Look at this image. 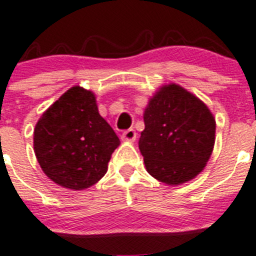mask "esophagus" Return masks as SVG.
Returning <instances> with one entry per match:
<instances>
[{
  "mask_svg": "<svg viewBox=\"0 0 256 256\" xmlns=\"http://www.w3.org/2000/svg\"><path fill=\"white\" fill-rule=\"evenodd\" d=\"M121 139L124 142H135V139H136V132H135L134 128H128V130L124 131V134L121 135Z\"/></svg>",
  "mask_w": 256,
  "mask_h": 256,
  "instance_id": "obj_1",
  "label": "esophagus"
}]
</instances>
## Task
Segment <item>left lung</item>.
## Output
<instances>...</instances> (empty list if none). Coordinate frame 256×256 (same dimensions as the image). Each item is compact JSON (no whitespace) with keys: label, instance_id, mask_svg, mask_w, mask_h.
Instances as JSON below:
<instances>
[{"label":"left lung","instance_id":"obj_1","mask_svg":"<svg viewBox=\"0 0 256 256\" xmlns=\"http://www.w3.org/2000/svg\"><path fill=\"white\" fill-rule=\"evenodd\" d=\"M139 149L146 171L181 185L204 170L216 142V120L206 104L174 82L163 85L144 110Z\"/></svg>","mask_w":256,"mask_h":256}]
</instances>
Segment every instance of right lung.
Listing matches in <instances>:
<instances>
[{
  "mask_svg": "<svg viewBox=\"0 0 256 256\" xmlns=\"http://www.w3.org/2000/svg\"><path fill=\"white\" fill-rule=\"evenodd\" d=\"M118 145L116 132L98 112L96 94L79 85L46 110L34 128V153L42 171L70 190L98 182Z\"/></svg>",
  "mask_w": 256,
  "mask_h": 256,
  "instance_id": "1",
  "label": "right lung"
}]
</instances>
